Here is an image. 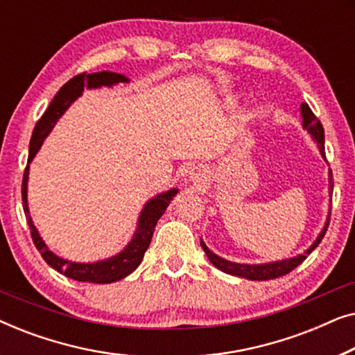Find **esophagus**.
I'll return each mask as SVG.
<instances>
[{
  "label": "esophagus",
  "instance_id": "esophagus-1",
  "mask_svg": "<svg viewBox=\"0 0 355 355\" xmlns=\"http://www.w3.org/2000/svg\"><path fill=\"white\" fill-rule=\"evenodd\" d=\"M191 178H192V181H196V182H200V181H203V179H205V176H203V173L198 168H193L192 169Z\"/></svg>",
  "mask_w": 355,
  "mask_h": 355
}]
</instances>
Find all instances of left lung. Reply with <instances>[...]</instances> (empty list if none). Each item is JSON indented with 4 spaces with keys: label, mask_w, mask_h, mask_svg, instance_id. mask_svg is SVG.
Listing matches in <instances>:
<instances>
[{
    "label": "left lung",
    "mask_w": 355,
    "mask_h": 355,
    "mask_svg": "<svg viewBox=\"0 0 355 355\" xmlns=\"http://www.w3.org/2000/svg\"><path fill=\"white\" fill-rule=\"evenodd\" d=\"M300 113H302L304 128L307 129L310 134H312V137L315 140H317L320 152H322V155L324 157V130H323L322 123H320V121L317 119V116L312 113V110H310V106L307 103H302V106H300ZM331 192H333V173H331V169H329V193ZM329 216H331V211H329ZM329 216L327 220V225H324L322 232H320V236L317 237V241L313 242L312 247H310L309 250H305L302 255H297V257H294V259H288L283 261H273V263H265V265L234 263V261L221 259V257L213 254L211 250H208V247L203 244V241H200V244H202L203 252H205L208 257V260H210L218 270L225 271V273H227V275L239 276V278H245V279H252V281H268V279H275V278H279V276L291 273V271H293L294 268H297V266L302 263L305 259H307V255L312 254V252L315 250V247H318V244L324 237V232H327L328 226H329Z\"/></svg>",
    "instance_id": "obj_1"
}]
</instances>
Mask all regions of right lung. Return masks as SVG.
<instances>
[{
    "label": "right lung",
    "mask_w": 355,
    "mask_h": 355,
    "mask_svg": "<svg viewBox=\"0 0 355 355\" xmlns=\"http://www.w3.org/2000/svg\"><path fill=\"white\" fill-rule=\"evenodd\" d=\"M118 82H128V77L116 74V72H94V74H87V72H82V74H77L72 77L71 80H67L64 85L61 87L60 92L55 95V98L48 106L45 113L40 119L37 121L35 129H33L32 139H31V147H28V159L26 171H24V179H22V207L24 211L27 215V223L28 227H31V236L33 244H35L37 250L40 252L43 260L46 261L51 268L60 271L67 278L80 281V283H95V284H108L114 283V281H119L125 278V276L132 273V271L137 268L142 261L145 252H147L150 242H152L155 226L162 215L166 210L169 202L173 200V197L178 193V189H171V191L159 193L152 200L147 202V205L144 207L142 213H140L137 231L132 237V241L129 242L128 247L123 252H119L118 255L111 257L108 260L96 261V263H76V261H67L64 259H60V257L53 254L51 250H48L45 242L42 241V237L38 236V231L33 226L32 218L28 215V207H27V179H28V163L32 162L38 148L42 147L43 140L53 125L56 124V121L61 118V114L69 108L72 101H74L77 96L82 95L85 87L89 89H96L100 85H113L118 84Z\"/></svg>",
    "instance_id": "right-lung-1"
}]
</instances>
